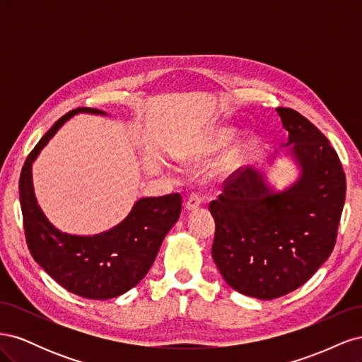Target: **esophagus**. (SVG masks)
<instances>
[{"instance_id":"1","label":"esophagus","mask_w":362,"mask_h":362,"mask_svg":"<svg viewBox=\"0 0 362 362\" xmlns=\"http://www.w3.org/2000/svg\"><path fill=\"white\" fill-rule=\"evenodd\" d=\"M201 204H202L201 196L198 193H192L190 198L187 199V202H185V210H189V211L198 210V208L201 206Z\"/></svg>"}]
</instances>
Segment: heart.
<instances>
[{
  "label": "heart",
  "mask_w": 362,
  "mask_h": 362,
  "mask_svg": "<svg viewBox=\"0 0 362 362\" xmlns=\"http://www.w3.org/2000/svg\"><path fill=\"white\" fill-rule=\"evenodd\" d=\"M235 134V129L231 127H216L213 128L208 136L204 139L199 148L194 152V160L196 161H206L208 158H211L216 156L217 152H221L223 148H226ZM246 151H247V144L243 139L235 140L234 144L229 146L225 152V156L222 160L217 164V170L226 173V172H233L237 169L242 161L246 157Z\"/></svg>",
  "instance_id": "obj_1"
}]
</instances>
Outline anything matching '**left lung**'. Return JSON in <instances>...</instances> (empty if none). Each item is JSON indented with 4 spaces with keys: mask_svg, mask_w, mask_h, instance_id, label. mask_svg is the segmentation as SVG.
<instances>
[{
    "mask_svg": "<svg viewBox=\"0 0 362 362\" xmlns=\"http://www.w3.org/2000/svg\"><path fill=\"white\" fill-rule=\"evenodd\" d=\"M276 112L299 180L273 192L259 170L240 168L210 202L218 272L238 293L262 300L299 288L329 258L346 198V175L329 140L293 108Z\"/></svg>",
    "mask_w": 362,
    "mask_h": 362,
    "instance_id": "obj_1",
    "label": "left lung"
}]
</instances>
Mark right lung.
<instances>
[{
  "instance_id": "add662e5",
  "label": "right lung",
  "mask_w": 362,
  "mask_h": 362,
  "mask_svg": "<svg viewBox=\"0 0 362 362\" xmlns=\"http://www.w3.org/2000/svg\"><path fill=\"white\" fill-rule=\"evenodd\" d=\"M78 113L105 115L80 107L60 117L33 149L19 178V199L31 257L63 288L86 299L104 300L127 293L145 278L170 228L181 214L180 193L139 199L110 231L90 237L62 233L37 205L31 164L57 129Z\"/></svg>"
}]
</instances>
